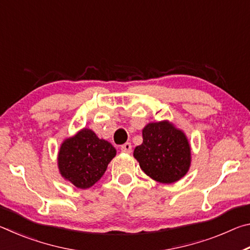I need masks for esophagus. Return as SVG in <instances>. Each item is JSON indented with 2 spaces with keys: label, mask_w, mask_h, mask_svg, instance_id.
Wrapping results in <instances>:
<instances>
[{
  "label": "esophagus",
  "mask_w": 250,
  "mask_h": 250,
  "mask_svg": "<svg viewBox=\"0 0 250 250\" xmlns=\"http://www.w3.org/2000/svg\"><path fill=\"white\" fill-rule=\"evenodd\" d=\"M121 151L125 152V153H131V151H132V146H131L130 142H126L125 145L121 146Z\"/></svg>",
  "instance_id": "obj_1"
}]
</instances>
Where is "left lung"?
Here are the masks:
<instances>
[{"label":"left lung","instance_id":"obj_1","mask_svg":"<svg viewBox=\"0 0 250 250\" xmlns=\"http://www.w3.org/2000/svg\"><path fill=\"white\" fill-rule=\"evenodd\" d=\"M142 138V145L135 146L133 156L152 180L171 184L188 172L191 146L183 131L172 122H150L143 128Z\"/></svg>","mask_w":250,"mask_h":250}]
</instances>
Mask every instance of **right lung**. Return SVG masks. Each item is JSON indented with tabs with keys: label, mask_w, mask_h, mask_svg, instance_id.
Instances as JSON below:
<instances>
[{
	"label": "right lung",
	"mask_w": 250,
	"mask_h": 250,
	"mask_svg": "<svg viewBox=\"0 0 250 250\" xmlns=\"http://www.w3.org/2000/svg\"><path fill=\"white\" fill-rule=\"evenodd\" d=\"M116 154L111 143L83 128L62 141L57 156L58 170L66 181L86 189L101 179Z\"/></svg>",
	"instance_id": "right-lung-1"
}]
</instances>
